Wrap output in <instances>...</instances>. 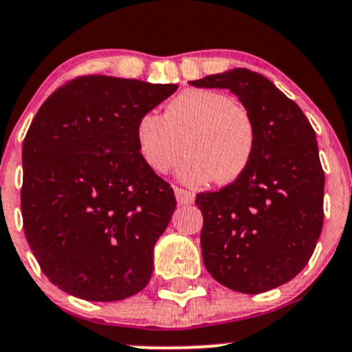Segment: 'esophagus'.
<instances>
[{"label":"esophagus","mask_w":352,"mask_h":352,"mask_svg":"<svg viewBox=\"0 0 352 352\" xmlns=\"http://www.w3.org/2000/svg\"><path fill=\"white\" fill-rule=\"evenodd\" d=\"M173 192H175L177 202H179V204H182V206L194 204V201H196V196H194V192L182 189V187H173Z\"/></svg>","instance_id":"obj_1"}]
</instances>
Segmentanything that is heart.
<instances>
[{
	"label": "heart",
	"mask_w": 352,
	"mask_h": 352,
	"mask_svg": "<svg viewBox=\"0 0 352 352\" xmlns=\"http://www.w3.org/2000/svg\"><path fill=\"white\" fill-rule=\"evenodd\" d=\"M182 141L189 153L177 170L182 182L232 184L254 156V120L230 95L206 88H190L173 97L163 117L144 113L138 120V151L155 172L166 173L179 162Z\"/></svg>",
	"instance_id": "obj_1"
}]
</instances>
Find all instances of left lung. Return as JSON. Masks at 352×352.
Returning a JSON list of instances; mask_svg holds the SVG:
<instances>
[{
    "mask_svg": "<svg viewBox=\"0 0 352 352\" xmlns=\"http://www.w3.org/2000/svg\"><path fill=\"white\" fill-rule=\"evenodd\" d=\"M189 83L230 90L255 127L242 177L196 197L206 269L239 293L274 289L308 264L324 225L325 175L314 127L271 80L245 67Z\"/></svg>",
    "mask_w": 352,
    "mask_h": 352,
    "instance_id": "obj_1",
    "label": "left lung"
}]
</instances>
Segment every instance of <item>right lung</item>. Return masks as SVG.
I'll return each instance as SVG.
<instances>
[{
	"mask_svg": "<svg viewBox=\"0 0 352 352\" xmlns=\"http://www.w3.org/2000/svg\"><path fill=\"white\" fill-rule=\"evenodd\" d=\"M177 88L80 76L58 88L32 120L22 150L23 230L59 289L117 301L150 281L155 243L177 201L141 158L136 124Z\"/></svg>",
	"mask_w": 352,
	"mask_h": 352,
	"instance_id": "add662e5",
	"label": "right lung"
}]
</instances>
